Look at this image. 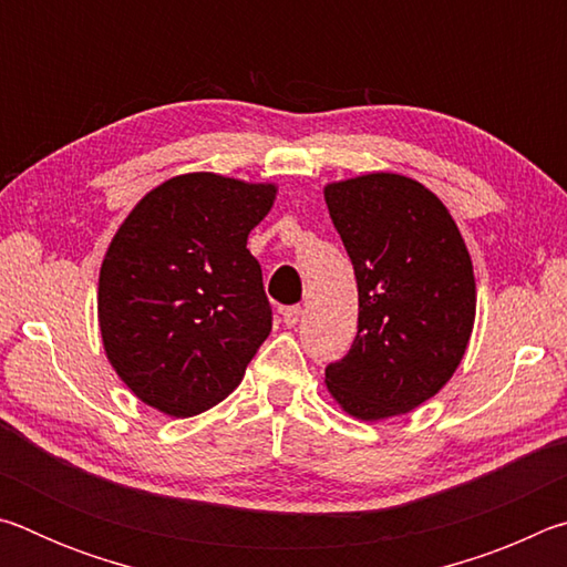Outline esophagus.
<instances>
[{
  "label": "esophagus",
  "mask_w": 567,
  "mask_h": 567,
  "mask_svg": "<svg viewBox=\"0 0 567 567\" xmlns=\"http://www.w3.org/2000/svg\"><path fill=\"white\" fill-rule=\"evenodd\" d=\"M300 318H302V307L300 305L285 307V310H282V320H285L287 328H295V324L300 322Z\"/></svg>",
  "instance_id": "34e87169"
}]
</instances>
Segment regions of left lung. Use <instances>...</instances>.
<instances>
[{
	"label": "left lung",
	"instance_id": "obj_1",
	"mask_svg": "<svg viewBox=\"0 0 567 567\" xmlns=\"http://www.w3.org/2000/svg\"><path fill=\"white\" fill-rule=\"evenodd\" d=\"M358 280V334L324 382L344 412L382 420L415 410L453 378L475 320L467 247L420 182L372 172L324 187Z\"/></svg>",
	"mask_w": 567,
	"mask_h": 567
}]
</instances>
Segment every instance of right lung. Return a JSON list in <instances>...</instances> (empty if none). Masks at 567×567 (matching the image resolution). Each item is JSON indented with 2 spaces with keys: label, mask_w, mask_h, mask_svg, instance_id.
Wrapping results in <instances>:
<instances>
[{
  "label": "right lung",
  "mask_w": 567,
  "mask_h": 567,
  "mask_svg": "<svg viewBox=\"0 0 567 567\" xmlns=\"http://www.w3.org/2000/svg\"><path fill=\"white\" fill-rule=\"evenodd\" d=\"M275 185L213 172L162 182L114 235L100 270L104 352L134 395L192 417L233 392L272 330L247 235Z\"/></svg>",
  "instance_id": "right-lung-1"
}]
</instances>
